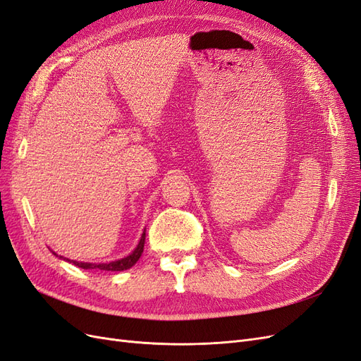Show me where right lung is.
I'll return each mask as SVG.
<instances>
[{
    "mask_svg": "<svg viewBox=\"0 0 361 361\" xmlns=\"http://www.w3.org/2000/svg\"><path fill=\"white\" fill-rule=\"evenodd\" d=\"M145 239H146V233L141 235V239L140 243L137 245V248L130 253L129 256L120 259V260H116V262H110V264H85V262H76V260H72V264L75 267L78 268H82V269H101V271H123V269H129L130 267H134L137 264V260L140 259L141 253H143V248H145ZM56 255V253H54ZM63 259V256H60ZM68 260L69 259H64Z\"/></svg>",
    "mask_w": 361,
    "mask_h": 361,
    "instance_id": "right-lung-1",
    "label": "right lung"
}]
</instances>
